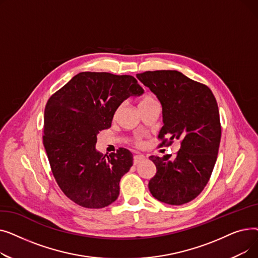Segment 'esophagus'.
<instances>
[{"label": "esophagus", "mask_w": 258, "mask_h": 258, "mask_svg": "<svg viewBox=\"0 0 258 258\" xmlns=\"http://www.w3.org/2000/svg\"><path fill=\"white\" fill-rule=\"evenodd\" d=\"M145 159V157L143 155H135L134 156V164H139L141 161H143Z\"/></svg>", "instance_id": "1"}]
</instances>
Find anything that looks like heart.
<instances>
[{"label": "heart", "instance_id": "b5f03b06", "mask_svg": "<svg viewBox=\"0 0 258 258\" xmlns=\"http://www.w3.org/2000/svg\"><path fill=\"white\" fill-rule=\"evenodd\" d=\"M154 103H157L156 99L153 96H151V95H146V96H144L141 99V101L139 102V110H140V108L144 107V106L151 105V104H154ZM131 142L136 146H141L143 144L142 138H141V136H139V135H135V136H133L131 138Z\"/></svg>", "mask_w": 258, "mask_h": 258}]
</instances>
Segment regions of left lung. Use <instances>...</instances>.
Wrapping results in <instances>:
<instances>
[{
    "label": "left lung",
    "instance_id": "1",
    "mask_svg": "<svg viewBox=\"0 0 258 258\" xmlns=\"http://www.w3.org/2000/svg\"><path fill=\"white\" fill-rule=\"evenodd\" d=\"M136 76L162 104L161 145L181 139L173 159L170 155L150 157L157 172L148 188L160 202L186 204L205 188L218 158L222 135L218 103L207 86L179 71H146Z\"/></svg>",
    "mask_w": 258,
    "mask_h": 258
}]
</instances>
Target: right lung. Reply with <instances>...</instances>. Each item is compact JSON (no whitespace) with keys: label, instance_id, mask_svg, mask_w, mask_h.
<instances>
[{"label":"right lung","instance_id":"add662e5","mask_svg":"<svg viewBox=\"0 0 258 258\" xmlns=\"http://www.w3.org/2000/svg\"><path fill=\"white\" fill-rule=\"evenodd\" d=\"M143 92L131 75L81 72L49 98L43 143L54 179L75 204L98 209L117 200L133 155L121 147L103 157L95 147L97 135L111 127L123 100Z\"/></svg>","mask_w":258,"mask_h":258}]
</instances>
